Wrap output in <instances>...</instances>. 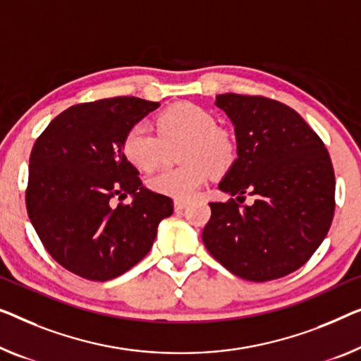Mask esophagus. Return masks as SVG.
<instances>
[{
  "label": "esophagus",
  "instance_id": "esophagus-1",
  "mask_svg": "<svg viewBox=\"0 0 361 361\" xmlns=\"http://www.w3.org/2000/svg\"><path fill=\"white\" fill-rule=\"evenodd\" d=\"M186 206H188L186 199H175V202H173L175 211H183V209H185Z\"/></svg>",
  "mask_w": 361,
  "mask_h": 361
}]
</instances>
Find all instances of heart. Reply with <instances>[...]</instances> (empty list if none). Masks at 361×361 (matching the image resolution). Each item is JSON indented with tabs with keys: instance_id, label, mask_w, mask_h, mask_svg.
Instances as JSON below:
<instances>
[{
	"instance_id": "heart-1",
	"label": "heart",
	"mask_w": 361,
	"mask_h": 361,
	"mask_svg": "<svg viewBox=\"0 0 361 361\" xmlns=\"http://www.w3.org/2000/svg\"><path fill=\"white\" fill-rule=\"evenodd\" d=\"M155 126L137 121L128 128L121 141L126 160L139 170H152L162 157L164 141L186 139L178 169H166L149 178V186L162 195L190 199L207 181L209 173L224 175L238 159V141L219 126L211 111L195 104H176L162 110Z\"/></svg>"
}]
</instances>
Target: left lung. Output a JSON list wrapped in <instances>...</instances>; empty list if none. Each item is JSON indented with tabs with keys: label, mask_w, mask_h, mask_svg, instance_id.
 Instances as JSON below:
<instances>
[{
	"label": "left lung",
	"mask_w": 361,
	"mask_h": 361,
	"mask_svg": "<svg viewBox=\"0 0 361 361\" xmlns=\"http://www.w3.org/2000/svg\"><path fill=\"white\" fill-rule=\"evenodd\" d=\"M232 120L238 159L220 181L236 199L211 202L202 232L207 251L245 281L297 271L319 248L336 209V176L321 137L297 111L261 95L220 94ZM255 204L241 207L244 195Z\"/></svg>",
	"instance_id": "obj_1"
}]
</instances>
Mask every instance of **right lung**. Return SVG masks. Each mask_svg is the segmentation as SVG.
Segmentation results:
<instances>
[{
    "instance_id": "add662e5",
    "label": "right lung",
    "mask_w": 361,
    "mask_h": 361,
    "mask_svg": "<svg viewBox=\"0 0 361 361\" xmlns=\"http://www.w3.org/2000/svg\"><path fill=\"white\" fill-rule=\"evenodd\" d=\"M159 105L137 97L73 105L34 144L27 214L53 259L79 277L105 282L129 271L173 214V201L144 188L121 150L128 128ZM128 194L131 203L112 206Z\"/></svg>"
}]
</instances>
